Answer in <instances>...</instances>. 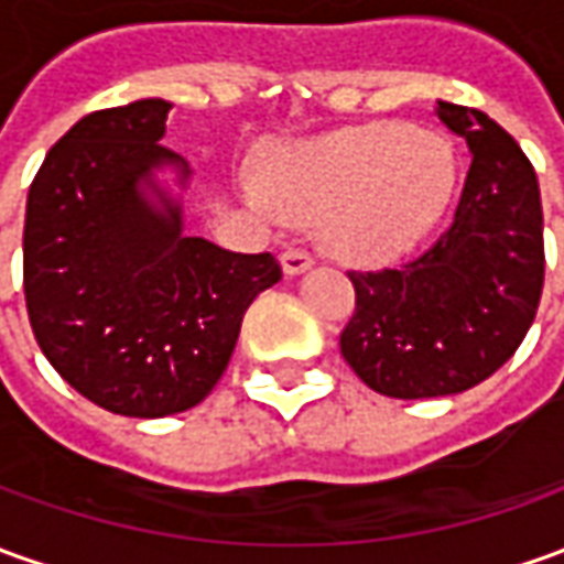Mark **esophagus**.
Returning <instances> with one entry per match:
<instances>
[{"instance_id": "34e87169", "label": "esophagus", "mask_w": 564, "mask_h": 564, "mask_svg": "<svg viewBox=\"0 0 564 564\" xmlns=\"http://www.w3.org/2000/svg\"><path fill=\"white\" fill-rule=\"evenodd\" d=\"M313 263H316V260H313V254L304 251V248H289V251L282 254V270H285V275L306 273Z\"/></svg>"}]
</instances>
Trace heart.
Instances as JSON below:
<instances>
[{"label": "heart", "instance_id": "obj_1", "mask_svg": "<svg viewBox=\"0 0 564 564\" xmlns=\"http://www.w3.org/2000/svg\"><path fill=\"white\" fill-rule=\"evenodd\" d=\"M239 193L267 220H319V239L349 263H387L421 242L454 193L445 138L399 122H368L273 147L263 174Z\"/></svg>", "mask_w": 564, "mask_h": 564}]
</instances>
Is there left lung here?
Segmentation results:
<instances>
[{"label": "left lung", "mask_w": 564, "mask_h": 564, "mask_svg": "<svg viewBox=\"0 0 564 564\" xmlns=\"http://www.w3.org/2000/svg\"><path fill=\"white\" fill-rule=\"evenodd\" d=\"M436 116L473 156L452 227L399 270L349 273L356 313L340 352L393 399L454 395L491 378L525 340L543 291L531 162L482 110L438 100Z\"/></svg>", "instance_id": "1"}]
</instances>
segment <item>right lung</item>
Here are the masks:
<instances>
[{"label": "right lung", "mask_w": 564, "mask_h": 564, "mask_svg": "<svg viewBox=\"0 0 564 564\" xmlns=\"http://www.w3.org/2000/svg\"><path fill=\"white\" fill-rule=\"evenodd\" d=\"M171 104L88 112L48 150L26 196L23 294L39 349L69 387L126 417L199 405L230 362L245 310L282 279L273 254L184 232L159 184L189 165L169 147Z\"/></svg>", "instance_id": "right-lung-1"}]
</instances>
